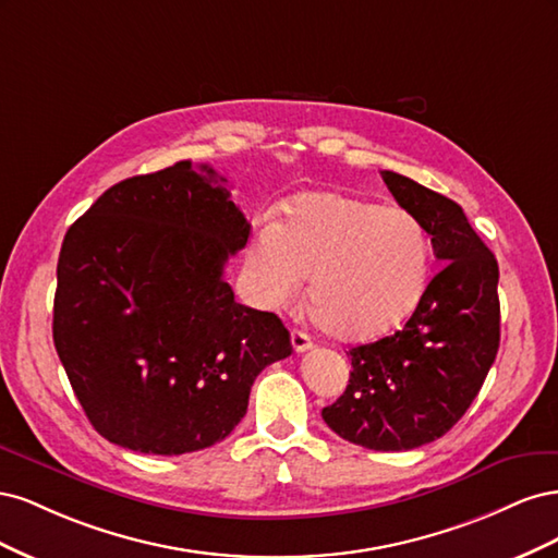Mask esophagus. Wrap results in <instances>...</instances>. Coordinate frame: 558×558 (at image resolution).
Returning <instances> with one entry per match:
<instances>
[{"mask_svg": "<svg viewBox=\"0 0 558 558\" xmlns=\"http://www.w3.org/2000/svg\"><path fill=\"white\" fill-rule=\"evenodd\" d=\"M291 344H293V351H295V353H302V351L312 349L310 335L302 332V330H293V332H291Z\"/></svg>", "mask_w": 558, "mask_h": 558, "instance_id": "esophagus-1", "label": "esophagus"}]
</instances>
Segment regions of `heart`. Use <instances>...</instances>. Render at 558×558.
<instances>
[{"mask_svg": "<svg viewBox=\"0 0 558 558\" xmlns=\"http://www.w3.org/2000/svg\"><path fill=\"white\" fill-rule=\"evenodd\" d=\"M246 277L263 305H291L310 281L318 324L367 342L402 324L428 272V238L416 218L342 193L298 197L283 221L253 232Z\"/></svg>", "mask_w": 558, "mask_h": 558, "instance_id": "1", "label": "heart"}]
</instances>
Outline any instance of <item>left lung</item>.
<instances>
[{
  "label": "left lung",
  "instance_id": "1",
  "mask_svg": "<svg viewBox=\"0 0 558 558\" xmlns=\"http://www.w3.org/2000/svg\"><path fill=\"white\" fill-rule=\"evenodd\" d=\"M430 234L440 269L400 330L349 351L347 391L320 416L344 440L408 451L442 437L477 398L500 344L498 263L453 199L381 172Z\"/></svg>",
  "mask_w": 558,
  "mask_h": 558
}]
</instances>
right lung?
Instances as JSON below:
<instances>
[{
	"label": "right lung",
	"mask_w": 558,
	"mask_h": 558,
	"mask_svg": "<svg viewBox=\"0 0 558 558\" xmlns=\"http://www.w3.org/2000/svg\"><path fill=\"white\" fill-rule=\"evenodd\" d=\"M248 232L226 179L191 160L111 185L66 230L53 342L109 442L158 456L221 442L256 377L291 356L281 318L223 279Z\"/></svg>",
	"instance_id": "right-lung-1"
}]
</instances>
